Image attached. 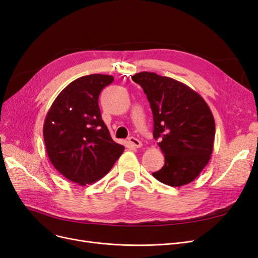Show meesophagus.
<instances>
[{
    "label": "esophagus",
    "instance_id": "esophagus-1",
    "mask_svg": "<svg viewBox=\"0 0 258 258\" xmlns=\"http://www.w3.org/2000/svg\"><path fill=\"white\" fill-rule=\"evenodd\" d=\"M128 143L130 145L133 147V148H140L141 146H143V144H141V141L135 137H130L128 138Z\"/></svg>",
    "mask_w": 258,
    "mask_h": 258
}]
</instances>
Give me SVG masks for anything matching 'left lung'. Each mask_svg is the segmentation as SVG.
<instances>
[{"label": "left lung", "mask_w": 258, "mask_h": 258, "mask_svg": "<svg viewBox=\"0 0 258 258\" xmlns=\"http://www.w3.org/2000/svg\"><path fill=\"white\" fill-rule=\"evenodd\" d=\"M143 88L153 113V137L164 153L152 176L170 186L185 185L210 161L215 123L205 99L180 81L141 72L132 76Z\"/></svg>", "instance_id": "obj_1"}]
</instances>
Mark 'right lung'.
<instances>
[{
    "label": "right lung",
    "mask_w": 258,
    "mask_h": 258,
    "mask_svg": "<svg viewBox=\"0 0 258 258\" xmlns=\"http://www.w3.org/2000/svg\"><path fill=\"white\" fill-rule=\"evenodd\" d=\"M112 81V76L101 74L74 80L46 115L43 133L49 160L79 185L102 179L124 151L112 140L98 107L101 91Z\"/></svg>",
    "instance_id": "add662e5"
}]
</instances>
